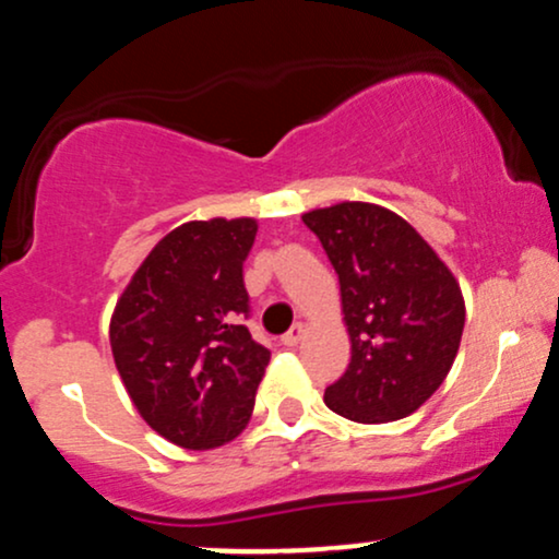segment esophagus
Wrapping results in <instances>:
<instances>
[{
	"label": "esophagus",
	"mask_w": 559,
	"mask_h": 559,
	"mask_svg": "<svg viewBox=\"0 0 559 559\" xmlns=\"http://www.w3.org/2000/svg\"><path fill=\"white\" fill-rule=\"evenodd\" d=\"M304 335H306V325H304V322H296V325H293L285 335H282V344L296 346V344H301Z\"/></svg>",
	"instance_id": "obj_1"
}]
</instances>
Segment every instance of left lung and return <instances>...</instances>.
Here are the masks:
<instances>
[{
  "label": "left lung",
  "mask_w": 559,
  "mask_h": 559,
  "mask_svg": "<svg viewBox=\"0 0 559 559\" xmlns=\"http://www.w3.org/2000/svg\"><path fill=\"white\" fill-rule=\"evenodd\" d=\"M338 274L352 341L346 373L325 405L357 424L411 416L445 381L466 306L437 250L389 207L338 202L301 215Z\"/></svg>",
  "instance_id": "left-lung-1"
}]
</instances>
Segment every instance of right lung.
<instances>
[{
  "instance_id": "right-lung-1",
  "label": "right lung",
  "mask_w": 559,
  "mask_h": 559,
  "mask_svg": "<svg viewBox=\"0 0 559 559\" xmlns=\"http://www.w3.org/2000/svg\"><path fill=\"white\" fill-rule=\"evenodd\" d=\"M255 218L189 221L159 239L109 322L114 365L138 416L173 445L213 450L242 435L269 349L239 325Z\"/></svg>"
}]
</instances>
